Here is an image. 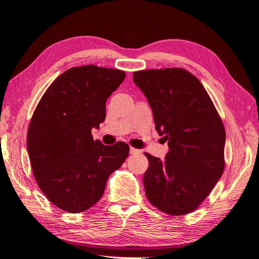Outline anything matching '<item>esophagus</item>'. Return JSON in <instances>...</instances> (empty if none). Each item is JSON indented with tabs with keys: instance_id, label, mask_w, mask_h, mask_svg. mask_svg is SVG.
<instances>
[{
	"instance_id": "34e87169",
	"label": "esophagus",
	"mask_w": 259,
	"mask_h": 259,
	"mask_svg": "<svg viewBox=\"0 0 259 259\" xmlns=\"http://www.w3.org/2000/svg\"><path fill=\"white\" fill-rule=\"evenodd\" d=\"M140 153H141V151H140V150L135 149V147H130V154L137 155V154H140Z\"/></svg>"
}]
</instances>
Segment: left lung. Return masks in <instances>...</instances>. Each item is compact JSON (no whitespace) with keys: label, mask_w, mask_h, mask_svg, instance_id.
I'll return each mask as SVG.
<instances>
[{"label":"left lung","mask_w":259,"mask_h":259,"mask_svg":"<svg viewBox=\"0 0 259 259\" xmlns=\"http://www.w3.org/2000/svg\"><path fill=\"white\" fill-rule=\"evenodd\" d=\"M134 81L169 147L164 160L144 153L146 197L167 215H187L204 202L225 170L223 120L201 81L186 69L139 70Z\"/></svg>","instance_id":"obj_1"}]
</instances>
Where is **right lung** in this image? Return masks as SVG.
<instances>
[{
  "label": "right lung",
  "mask_w": 259,
  "mask_h": 259,
  "mask_svg": "<svg viewBox=\"0 0 259 259\" xmlns=\"http://www.w3.org/2000/svg\"><path fill=\"white\" fill-rule=\"evenodd\" d=\"M124 77L120 69L72 67L52 82L36 105L27 150L36 183L58 208L76 213L92 207L108 177L128 157V144L103 145L91 134L105 120L106 100Z\"/></svg>",
  "instance_id": "1"
}]
</instances>
